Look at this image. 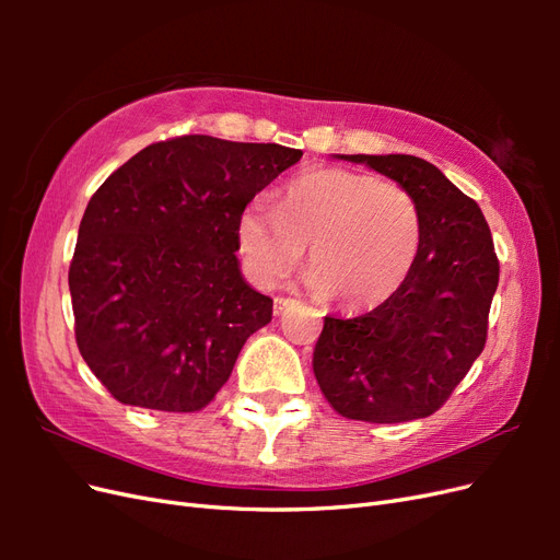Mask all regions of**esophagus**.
<instances>
[{"mask_svg": "<svg viewBox=\"0 0 560 560\" xmlns=\"http://www.w3.org/2000/svg\"><path fill=\"white\" fill-rule=\"evenodd\" d=\"M296 303H299L296 299H282V296H280V299H276V303H273V313H276V315H284L287 311L294 308Z\"/></svg>", "mask_w": 560, "mask_h": 560, "instance_id": "obj_1", "label": "esophagus"}]
</instances>
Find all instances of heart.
<instances>
[{"instance_id": "b5f03b06", "label": "heart", "mask_w": 560, "mask_h": 560, "mask_svg": "<svg viewBox=\"0 0 560 560\" xmlns=\"http://www.w3.org/2000/svg\"><path fill=\"white\" fill-rule=\"evenodd\" d=\"M249 278L278 287L311 257L306 282L348 308H376L409 278L420 214L404 186L325 167L287 182L278 208L254 200L238 219Z\"/></svg>"}]
</instances>
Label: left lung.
Wrapping results in <instances>:
<instances>
[{
  "label": "left lung",
  "instance_id": "obj_1",
  "mask_svg": "<svg viewBox=\"0 0 560 560\" xmlns=\"http://www.w3.org/2000/svg\"><path fill=\"white\" fill-rule=\"evenodd\" d=\"M411 194L420 247L409 278L358 317H325L313 371L343 418L406 422L432 416L486 346L500 264L481 208L436 165L409 154H338Z\"/></svg>",
  "mask_w": 560,
  "mask_h": 560
}]
</instances>
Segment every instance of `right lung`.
<instances>
[{
  "instance_id": "1",
  "label": "right lung",
  "mask_w": 560,
  "mask_h": 560,
  "mask_svg": "<svg viewBox=\"0 0 560 560\" xmlns=\"http://www.w3.org/2000/svg\"><path fill=\"white\" fill-rule=\"evenodd\" d=\"M301 149L182 135L114 171L83 212L70 294L81 358L114 399L194 413L273 299L245 282L238 219Z\"/></svg>"
}]
</instances>
